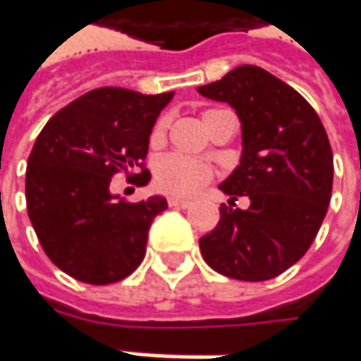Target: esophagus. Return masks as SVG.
Returning <instances> with one entry per match:
<instances>
[{
  "label": "esophagus",
  "instance_id": "obj_1",
  "mask_svg": "<svg viewBox=\"0 0 361 361\" xmlns=\"http://www.w3.org/2000/svg\"><path fill=\"white\" fill-rule=\"evenodd\" d=\"M168 205L169 207H180V209H185L190 207L192 202L190 200H180V197H168Z\"/></svg>",
  "mask_w": 361,
  "mask_h": 361
}]
</instances>
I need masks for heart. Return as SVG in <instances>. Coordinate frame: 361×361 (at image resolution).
I'll return each instance as SVG.
<instances>
[{
  "label": "heart",
  "instance_id": "b5f03b06",
  "mask_svg": "<svg viewBox=\"0 0 361 361\" xmlns=\"http://www.w3.org/2000/svg\"><path fill=\"white\" fill-rule=\"evenodd\" d=\"M212 111L214 109L205 111L204 116L212 114ZM166 131H168V119H157V123L152 130V135H149L152 145H159L164 142ZM212 178H214V169L207 164L200 161V159H193V157L178 156V154L161 157L156 164V169H154V180H156L157 188L161 192L169 193V195H178V197L193 195Z\"/></svg>",
  "mask_w": 361,
  "mask_h": 361
}]
</instances>
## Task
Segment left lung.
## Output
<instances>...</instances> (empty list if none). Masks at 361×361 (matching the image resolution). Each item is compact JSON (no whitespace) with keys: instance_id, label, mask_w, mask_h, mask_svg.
<instances>
[{"instance_id":"obj_1","label":"left lung","mask_w":361,"mask_h":361,"mask_svg":"<svg viewBox=\"0 0 361 361\" xmlns=\"http://www.w3.org/2000/svg\"><path fill=\"white\" fill-rule=\"evenodd\" d=\"M197 92L230 104L242 121V159L219 190L218 226L200 238L207 266L242 281L283 274L310 250L326 218L334 156L316 109L257 66H240ZM238 195L247 210L233 208Z\"/></svg>"}]
</instances>
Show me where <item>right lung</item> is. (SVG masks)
I'll list each match as a JSON object with an SVG mask.
<instances>
[{
    "instance_id": "obj_1",
    "label": "right lung",
    "mask_w": 361,
    "mask_h": 361,
    "mask_svg": "<svg viewBox=\"0 0 361 361\" xmlns=\"http://www.w3.org/2000/svg\"><path fill=\"white\" fill-rule=\"evenodd\" d=\"M171 97L99 87L59 109L37 135L25 171L27 216L47 257L71 278L107 286L142 264L149 226L168 202L152 195L131 204L109 183L119 171L149 181L143 159Z\"/></svg>"
}]
</instances>
